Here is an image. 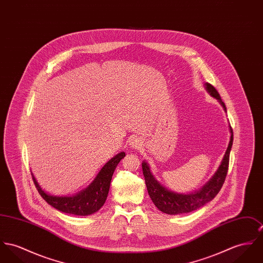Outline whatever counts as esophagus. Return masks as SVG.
I'll list each match as a JSON object with an SVG mask.
<instances>
[{
    "mask_svg": "<svg viewBox=\"0 0 263 263\" xmlns=\"http://www.w3.org/2000/svg\"><path fill=\"white\" fill-rule=\"evenodd\" d=\"M130 145L133 148H139L142 145V142L141 140H139V138H134L130 142Z\"/></svg>",
    "mask_w": 263,
    "mask_h": 263,
    "instance_id": "34e87169",
    "label": "esophagus"
}]
</instances>
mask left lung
I'll list each match as a JSON object with an SVG mask.
<instances>
[{"label":"left lung","mask_w":263,"mask_h":263,"mask_svg":"<svg viewBox=\"0 0 263 263\" xmlns=\"http://www.w3.org/2000/svg\"><path fill=\"white\" fill-rule=\"evenodd\" d=\"M205 86H206V90L210 93V95L220 102L224 110L226 111L225 104L221 100L217 90L209 83H206ZM230 132H231L230 141L227 147V150L225 152V155L223 157L221 165L219 166L214 176L210 179V181L207 182L197 192L190 193V194H180V193L172 192L166 189L153 177V175L150 172V168L148 164L146 162L142 163L143 175L145 177V183L147 186L149 196L155 204V206L160 211L171 215L188 213L202 207L203 205L211 201L218 194V192L222 187L223 183L225 181L227 171H228L229 154H230V150L233 143V132H232L231 126H230Z\"/></svg>","instance_id":"1"}]
</instances>
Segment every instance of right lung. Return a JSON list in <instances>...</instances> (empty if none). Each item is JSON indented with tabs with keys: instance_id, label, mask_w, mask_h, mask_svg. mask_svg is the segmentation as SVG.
I'll return each mask as SVG.
<instances>
[{
	"instance_id": "right-lung-1",
	"label": "right lung",
	"mask_w": 263,
	"mask_h": 263,
	"mask_svg": "<svg viewBox=\"0 0 263 263\" xmlns=\"http://www.w3.org/2000/svg\"><path fill=\"white\" fill-rule=\"evenodd\" d=\"M125 156V153L121 152L113 157L101 169L99 174L97 175L96 179L92 182L88 188L83 190L75 196H53L47 194L44 190H42L40 185L35 179L34 175L32 174L33 181L35 186L40 193L41 196L44 200L57 210L62 211L64 213L74 214V215H90L98 211L108 196L110 182L112 179L113 173L120 162L122 158Z\"/></svg>"
}]
</instances>
